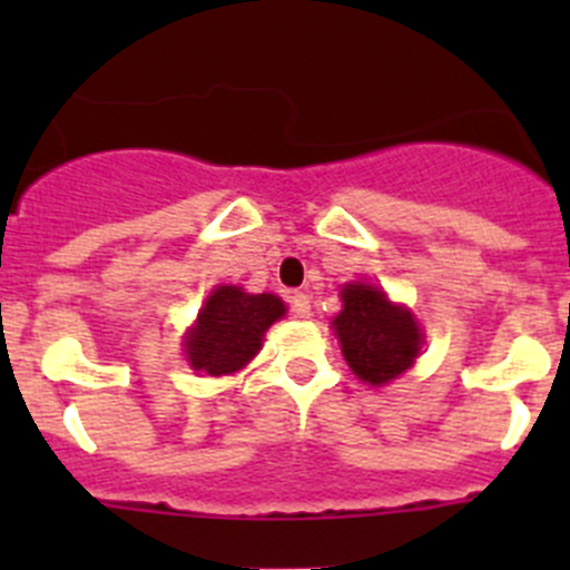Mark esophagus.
Returning <instances> with one entry per match:
<instances>
[{"instance_id":"34e87169","label":"esophagus","mask_w":570,"mask_h":570,"mask_svg":"<svg viewBox=\"0 0 570 570\" xmlns=\"http://www.w3.org/2000/svg\"><path fill=\"white\" fill-rule=\"evenodd\" d=\"M289 306H292V314H295V317H301V320L312 317V301H308L306 292H292Z\"/></svg>"}]
</instances>
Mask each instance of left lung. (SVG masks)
I'll use <instances>...</instances> for the list:
<instances>
[{"mask_svg": "<svg viewBox=\"0 0 570 570\" xmlns=\"http://www.w3.org/2000/svg\"><path fill=\"white\" fill-rule=\"evenodd\" d=\"M342 301L344 308L333 320V327L350 370L370 386L402 375L422 350V333L413 314L394 306L370 284H347Z\"/></svg>", "mask_w": 570, "mask_h": 570, "instance_id": "1", "label": "left lung"}]
</instances>
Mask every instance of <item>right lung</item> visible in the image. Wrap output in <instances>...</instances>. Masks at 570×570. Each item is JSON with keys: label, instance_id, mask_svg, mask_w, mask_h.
I'll return each instance as SVG.
<instances>
[{"label": "right lung", "instance_id": "obj_1", "mask_svg": "<svg viewBox=\"0 0 570 570\" xmlns=\"http://www.w3.org/2000/svg\"><path fill=\"white\" fill-rule=\"evenodd\" d=\"M284 312V303L275 295L217 286L187 336L189 364L206 375H232L258 353L264 331Z\"/></svg>", "mask_w": 570, "mask_h": 570}]
</instances>
